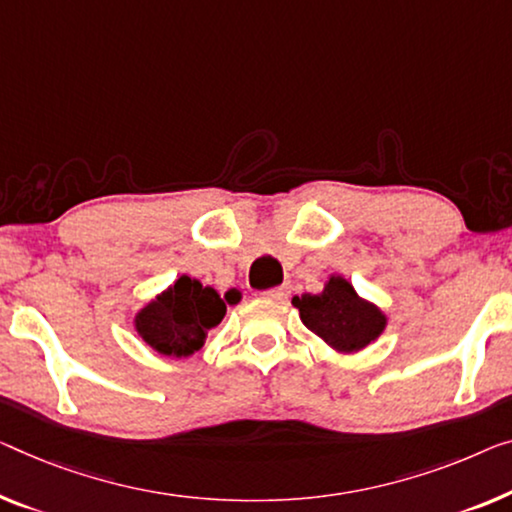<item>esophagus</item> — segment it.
Returning a JSON list of instances; mask_svg holds the SVG:
<instances>
[{"label":"esophagus","mask_w":512,"mask_h":512,"mask_svg":"<svg viewBox=\"0 0 512 512\" xmlns=\"http://www.w3.org/2000/svg\"><path fill=\"white\" fill-rule=\"evenodd\" d=\"M289 292H292V287H289V285H280V287L266 289L264 296H266V299H271V301H285L287 296H289Z\"/></svg>","instance_id":"obj_1"}]
</instances>
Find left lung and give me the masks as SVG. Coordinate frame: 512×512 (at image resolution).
<instances>
[{"label": "left lung", "instance_id": "8db88e82", "mask_svg": "<svg viewBox=\"0 0 512 512\" xmlns=\"http://www.w3.org/2000/svg\"><path fill=\"white\" fill-rule=\"evenodd\" d=\"M303 324L338 352H358L384 331L386 317L363 301L345 278L333 276L322 294L294 296Z\"/></svg>", "mask_w": 512, "mask_h": 512}]
</instances>
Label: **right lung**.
I'll return each mask as SVG.
<instances>
[{
	"instance_id": "1",
	"label": "right lung",
	"mask_w": 512,
	"mask_h": 512,
	"mask_svg": "<svg viewBox=\"0 0 512 512\" xmlns=\"http://www.w3.org/2000/svg\"><path fill=\"white\" fill-rule=\"evenodd\" d=\"M239 299L236 289L220 299L213 287H202L200 280L181 276L137 315V333L158 354L190 356L202 349L207 331L225 317V303H236Z\"/></svg>"
}]
</instances>
